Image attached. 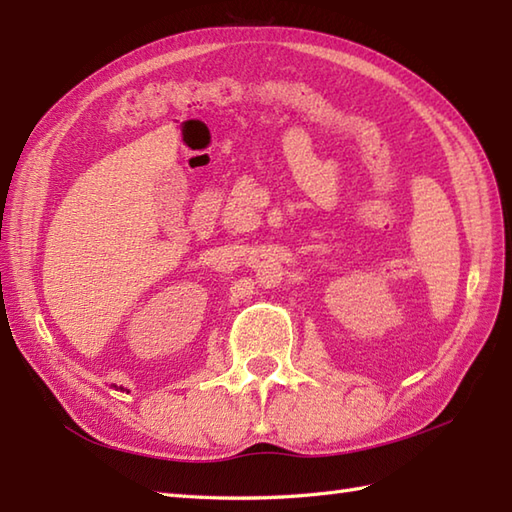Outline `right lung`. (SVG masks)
<instances>
[{
  "mask_svg": "<svg viewBox=\"0 0 512 512\" xmlns=\"http://www.w3.org/2000/svg\"><path fill=\"white\" fill-rule=\"evenodd\" d=\"M114 387H116V385H114Z\"/></svg>",
  "mask_w": 512,
  "mask_h": 512,
  "instance_id": "1",
  "label": "right lung"
}]
</instances>
